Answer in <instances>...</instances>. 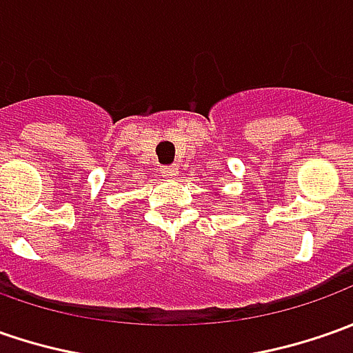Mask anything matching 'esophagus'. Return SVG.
Segmentation results:
<instances>
[{
    "label": "esophagus",
    "mask_w": 353,
    "mask_h": 353,
    "mask_svg": "<svg viewBox=\"0 0 353 353\" xmlns=\"http://www.w3.org/2000/svg\"><path fill=\"white\" fill-rule=\"evenodd\" d=\"M160 174L164 177H176L177 176V165H162Z\"/></svg>",
    "instance_id": "obj_1"
}]
</instances>
